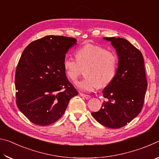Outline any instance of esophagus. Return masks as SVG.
I'll return each instance as SVG.
<instances>
[{
    "label": "esophagus",
    "instance_id": "obj_1",
    "mask_svg": "<svg viewBox=\"0 0 159 159\" xmlns=\"http://www.w3.org/2000/svg\"><path fill=\"white\" fill-rule=\"evenodd\" d=\"M79 94H80V96L83 97V98H85V99H90V96L88 95H85V94H83V93H80Z\"/></svg>",
    "mask_w": 159,
    "mask_h": 159
}]
</instances>
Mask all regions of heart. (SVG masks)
Segmentation results:
<instances>
[{
	"label": "heart",
	"mask_w": 159,
	"mask_h": 159,
	"mask_svg": "<svg viewBox=\"0 0 159 159\" xmlns=\"http://www.w3.org/2000/svg\"><path fill=\"white\" fill-rule=\"evenodd\" d=\"M76 59L66 55L63 67L67 77L76 80L84 69V79L76 85L84 92H92L98 87L105 88L114 80L117 73L118 57L114 51L100 45L87 44L76 50Z\"/></svg>",
	"instance_id": "obj_1"
}]
</instances>
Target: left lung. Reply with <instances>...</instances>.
Returning a JSON list of instances; mask_svg holds the SVG:
<instances>
[{"instance_id":"8db88e82","label":"left lung","mask_w":159,"mask_h":159,"mask_svg":"<svg viewBox=\"0 0 159 159\" xmlns=\"http://www.w3.org/2000/svg\"><path fill=\"white\" fill-rule=\"evenodd\" d=\"M118 56L114 80L104 88L107 100L98 111L91 113L102 125L120 128L135 118L143 107L147 80L143 56L138 48L122 38L107 37Z\"/></svg>"}]
</instances>
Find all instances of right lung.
<instances>
[{
    "mask_svg": "<svg viewBox=\"0 0 159 159\" xmlns=\"http://www.w3.org/2000/svg\"><path fill=\"white\" fill-rule=\"evenodd\" d=\"M74 38L47 36L31 42L24 50L15 72L16 104L34 124L57 121L78 91L69 81L63 60Z\"/></svg>",
    "mask_w": 159,
    "mask_h": 159,
    "instance_id": "right-lung-1",
    "label": "right lung"
}]
</instances>
